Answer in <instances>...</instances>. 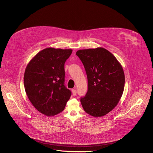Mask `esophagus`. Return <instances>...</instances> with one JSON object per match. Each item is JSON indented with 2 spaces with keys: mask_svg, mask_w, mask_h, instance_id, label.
Segmentation results:
<instances>
[{
  "mask_svg": "<svg viewBox=\"0 0 153 153\" xmlns=\"http://www.w3.org/2000/svg\"><path fill=\"white\" fill-rule=\"evenodd\" d=\"M72 94H73V96H75L76 94H77V92H76V91L75 90V89H72Z\"/></svg>",
  "mask_w": 153,
  "mask_h": 153,
  "instance_id": "34e87169",
  "label": "esophagus"
}]
</instances>
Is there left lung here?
Listing matches in <instances>:
<instances>
[{
  "label": "left lung",
  "instance_id": "left-lung-1",
  "mask_svg": "<svg viewBox=\"0 0 153 153\" xmlns=\"http://www.w3.org/2000/svg\"><path fill=\"white\" fill-rule=\"evenodd\" d=\"M76 54L87 75V92L80 100L82 108L92 117H102L117 106L123 93V68L102 48L79 50Z\"/></svg>",
  "mask_w": 153,
  "mask_h": 153
}]
</instances>
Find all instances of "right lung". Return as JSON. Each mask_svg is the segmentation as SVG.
Listing matches in <instances>:
<instances>
[{
  "label": "right lung",
  "instance_id": "right-lung-1",
  "mask_svg": "<svg viewBox=\"0 0 153 153\" xmlns=\"http://www.w3.org/2000/svg\"><path fill=\"white\" fill-rule=\"evenodd\" d=\"M72 49L46 48L38 53L26 68L24 86L33 106L48 117L62 112L71 96L64 85V64Z\"/></svg>",
  "mask_w": 153,
  "mask_h": 153
}]
</instances>
